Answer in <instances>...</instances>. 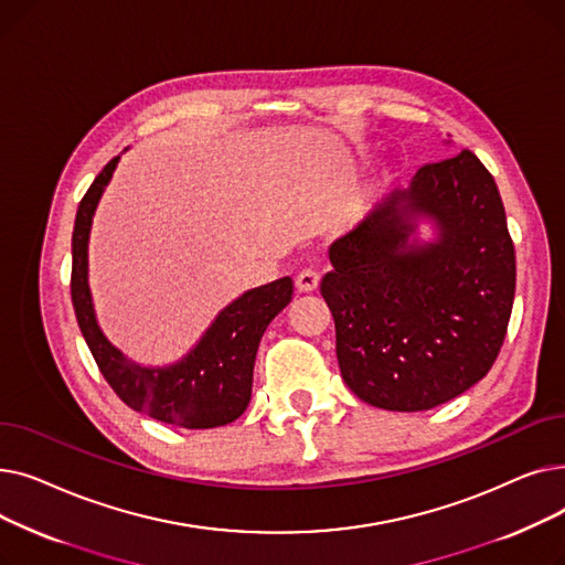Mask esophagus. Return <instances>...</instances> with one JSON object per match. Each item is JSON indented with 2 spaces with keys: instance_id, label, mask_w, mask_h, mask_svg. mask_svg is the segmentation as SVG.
Listing matches in <instances>:
<instances>
[{
  "instance_id": "1",
  "label": "esophagus",
  "mask_w": 565,
  "mask_h": 565,
  "mask_svg": "<svg viewBox=\"0 0 565 565\" xmlns=\"http://www.w3.org/2000/svg\"><path fill=\"white\" fill-rule=\"evenodd\" d=\"M318 284H320V275L311 270V267H307V270H302L298 277H295V286H298V290L302 292H313Z\"/></svg>"
}]
</instances>
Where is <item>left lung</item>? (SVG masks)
<instances>
[{
  "mask_svg": "<svg viewBox=\"0 0 565 565\" xmlns=\"http://www.w3.org/2000/svg\"><path fill=\"white\" fill-rule=\"evenodd\" d=\"M330 260L320 292L354 396L422 412L486 377L513 309L515 249L494 178L471 151L422 167Z\"/></svg>",
  "mask_w": 565,
  "mask_h": 565,
  "instance_id": "left-lung-1",
  "label": "left lung"
}]
</instances>
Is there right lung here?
Wrapping results in <instances>:
<instances>
[{
    "label": "right lung",
    "mask_w": 565,
    "mask_h": 565,
    "mask_svg": "<svg viewBox=\"0 0 565 565\" xmlns=\"http://www.w3.org/2000/svg\"><path fill=\"white\" fill-rule=\"evenodd\" d=\"M116 156L79 201L73 228L71 295L82 337L109 387L126 405L181 428H217L235 422L252 401L256 350L267 324L292 300V279L249 288L226 305L178 362L146 366L118 350L103 332L88 286V237Z\"/></svg>",
    "instance_id": "obj_1"
}]
</instances>
